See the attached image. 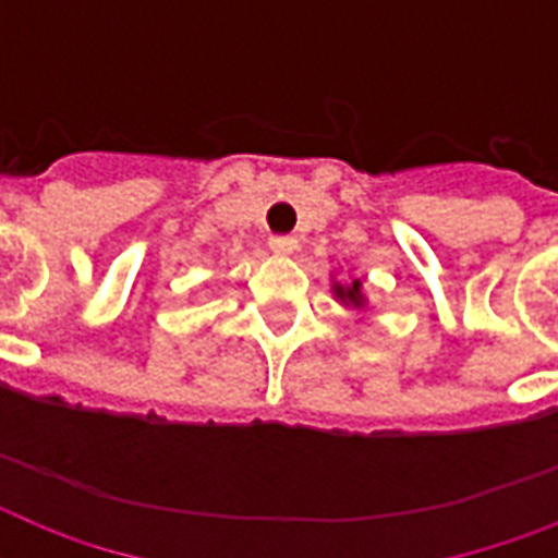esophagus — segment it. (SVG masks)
Masks as SVG:
<instances>
[{"mask_svg":"<svg viewBox=\"0 0 558 558\" xmlns=\"http://www.w3.org/2000/svg\"><path fill=\"white\" fill-rule=\"evenodd\" d=\"M269 248L275 254H292L298 248V240L295 236H287V234H278L269 240Z\"/></svg>","mask_w":558,"mask_h":558,"instance_id":"obj_1","label":"esophagus"}]
</instances>
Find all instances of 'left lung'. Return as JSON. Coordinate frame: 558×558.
Segmentation results:
<instances>
[{
  "instance_id": "8db88e82",
  "label": "left lung",
  "mask_w": 558,
  "mask_h": 558,
  "mask_svg": "<svg viewBox=\"0 0 558 558\" xmlns=\"http://www.w3.org/2000/svg\"><path fill=\"white\" fill-rule=\"evenodd\" d=\"M330 292L344 310H356V313H365L367 310L365 283L359 278H350V283H341V280H336L330 275Z\"/></svg>"
}]
</instances>
